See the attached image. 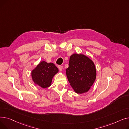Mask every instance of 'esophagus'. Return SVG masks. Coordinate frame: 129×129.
I'll list each match as a JSON object with an SVG mask.
<instances>
[{
	"instance_id": "1",
	"label": "esophagus",
	"mask_w": 129,
	"mask_h": 129,
	"mask_svg": "<svg viewBox=\"0 0 129 129\" xmlns=\"http://www.w3.org/2000/svg\"><path fill=\"white\" fill-rule=\"evenodd\" d=\"M58 68L60 72H62V71H63V66H60V65L58 66Z\"/></svg>"
}]
</instances>
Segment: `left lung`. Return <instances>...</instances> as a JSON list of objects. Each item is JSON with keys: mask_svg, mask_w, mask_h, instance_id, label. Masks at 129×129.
I'll list each match as a JSON object with an SVG mask.
<instances>
[{"mask_svg": "<svg viewBox=\"0 0 129 129\" xmlns=\"http://www.w3.org/2000/svg\"><path fill=\"white\" fill-rule=\"evenodd\" d=\"M66 76L71 86L77 93L87 92L96 78V70L92 60L82 54L70 56Z\"/></svg>", "mask_w": 129, "mask_h": 129, "instance_id": "left-lung-1", "label": "left lung"}]
</instances>
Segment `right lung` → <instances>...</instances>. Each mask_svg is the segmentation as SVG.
Masks as SVG:
<instances>
[{"instance_id": "obj_1", "label": "right lung", "mask_w": 129, "mask_h": 129, "mask_svg": "<svg viewBox=\"0 0 129 129\" xmlns=\"http://www.w3.org/2000/svg\"><path fill=\"white\" fill-rule=\"evenodd\" d=\"M58 72L57 67L53 63L43 60L32 71V79L36 85L46 88L51 85L52 79Z\"/></svg>"}]
</instances>
